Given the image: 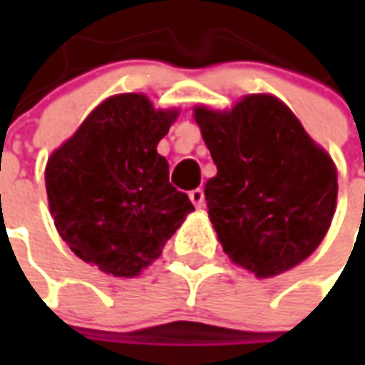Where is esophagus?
I'll return each mask as SVG.
<instances>
[{"label":"esophagus","instance_id":"esophagus-1","mask_svg":"<svg viewBox=\"0 0 365 365\" xmlns=\"http://www.w3.org/2000/svg\"><path fill=\"white\" fill-rule=\"evenodd\" d=\"M189 199H190V203L195 205V207H203V205H205V195H203V190H201V189L190 190Z\"/></svg>","mask_w":365,"mask_h":365}]
</instances>
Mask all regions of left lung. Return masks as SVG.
I'll return each instance as SVG.
<instances>
[{
    "label": "left lung",
    "instance_id": "1",
    "mask_svg": "<svg viewBox=\"0 0 365 365\" xmlns=\"http://www.w3.org/2000/svg\"><path fill=\"white\" fill-rule=\"evenodd\" d=\"M217 176L205 185L209 217L230 258L259 278L309 258L335 213L337 170L272 95L232 111L195 109Z\"/></svg>",
    "mask_w": 365,
    "mask_h": 365
}]
</instances>
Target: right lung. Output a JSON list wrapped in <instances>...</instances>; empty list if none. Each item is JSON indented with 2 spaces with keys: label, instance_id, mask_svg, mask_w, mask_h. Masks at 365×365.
Listing matches in <instances>:
<instances>
[{
  "label": "right lung",
  "instance_id": "1",
  "mask_svg": "<svg viewBox=\"0 0 365 365\" xmlns=\"http://www.w3.org/2000/svg\"><path fill=\"white\" fill-rule=\"evenodd\" d=\"M176 111L144 95L103 101L46 164L54 225L83 262L132 278L162 254L195 207L168 180L156 146Z\"/></svg>",
  "mask_w": 365,
  "mask_h": 365
}]
</instances>
